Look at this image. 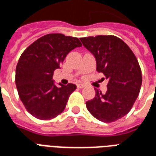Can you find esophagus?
<instances>
[{"label": "esophagus", "instance_id": "obj_1", "mask_svg": "<svg viewBox=\"0 0 156 156\" xmlns=\"http://www.w3.org/2000/svg\"><path fill=\"white\" fill-rule=\"evenodd\" d=\"M77 87L78 88H85V85L83 84V83H78V84H77Z\"/></svg>", "mask_w": 156, "mask_h": 156}]
</instances>
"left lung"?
Masks as SVG:
<instances>
[{"label": "left lung", "mask_w": 156, "mask_h": 156, "mask_svg": "<svg viewBox=\"0 0 156 156\" xmlns=\"http://www.w3.org/2000/svg\"><path fill=\"white\" fill-rule=\"evenodd\" d=\"M83 45L96 58L97 71L104 73L108 90L86 102L89 113L98 120L111 123L127 115L140 91L142 73L134 52L115 36L81 37Z\"/></svg>", "instance_id": "1"}]
</instances>
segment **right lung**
<instances>
[{"label": "right lung", "instance_id": "1", "mask_svg": "<svg viewBox=\"0 0 156 156\" xmlns=\"http://www.w3.org/2000/svg\"><path fill=\"white\" fill-rule=\"evenodd\" d=\"M78 37L61 33L41 37L26 48L16 68V85L26 109L37 119L48 120L64 110L76 85L56 86L53 73L73 49L81 47Z\"/></svg>", "mask_w": 156, "mask_h": 156}]
</instances>
